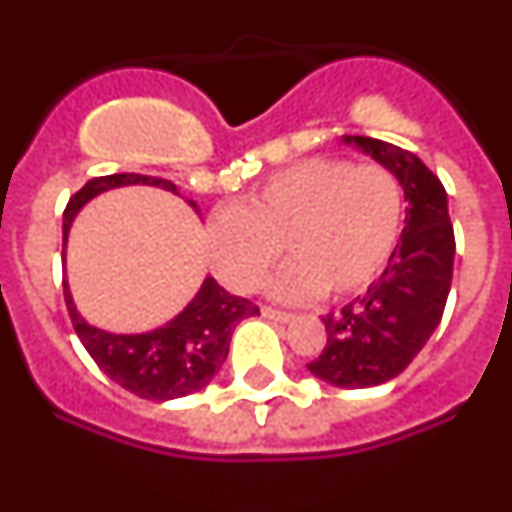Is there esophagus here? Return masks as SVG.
Masks as SVG:
<instances>
[{"instance_id": "34e87169", "label": "esophagus", "mask_w": 512, "mask_h": 512, "mask_svg": "<svg viewBox=\"0 0 512 512\" xmlns=\"http://www.w3.org/2000/svg\"><path fill=\"white\" fill-rule=\"evenodd\" d=\"M261 315L269 320H277V323H289V320H295V315H292V312L277 310V307H261Z\"/></svg>"}]
</instances>
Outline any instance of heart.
<instances>
[{
	"label": "heart",
	"mask_w": 512,
	"mask_h": 512,
	"mask_svg": "<svg viewBox=\"0 0 512 512\" xmlns=\"http://www.w3.org/2000/svg\"><path fill=\"white\" fill-rule=\"evenodd\" d=\"M400 179L379 164L307 158L269 176L238 207L215 212L207 248L217 277L233 292L259 287L282 246L292 264L271 295L302 300L348 297L382 274L402 233Z\"/></svg>",
	"instance_id": "b5f03b06"
}]
</instances>
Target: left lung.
I'll return each mask as SVG.
<instances>
[{"label": "left lung", "mask_w": 512, "mask_h": 512, "mask_svg": "<svg viewBox=\"0 0 512 512\" xmlns=\"http://www.w3.org/2000/svg\"><path fill=\"white\" fill-rule=\"evenodd\" d=\"M400 179L405 228L382 277L364 295L325 315L328 343L310 374L343 390L390 382L420 354L446 307L454 274V225L441 179L415 153L366 135H343Z\"/></svg>", "instance_id": "8db88e82"}]
</instances>
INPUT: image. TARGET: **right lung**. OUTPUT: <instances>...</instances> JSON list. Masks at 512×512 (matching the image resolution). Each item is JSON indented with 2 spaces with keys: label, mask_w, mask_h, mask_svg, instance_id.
<instances>
[{
  "label": "right lung",
  "mask_w": 512,
  "mask_h": 512,
  "mask_svg": "<svg viewBox=\"0 0 512 512\" xmlns=\"http://www.w3.org/2000/svg\"><path fill=\"white\" fill-rule=\"evenodd\" d=\"M130 184H146V187L179 194L176 184L158 176L110 174L89 179L63 210V243L69 241L71 223L81 207L102 192L130 187ZM187 202L194 212H200L197 202ZM63 297H66L76 336L84 343L89 356L97 361L99 369L133 395L158 402L205 390L215 379L217 369L228 359L235 325L259 315V307L251 300L230 295L212 277L202 282L200 292L179 315L146 333H110V330L87 323L76 310L66 279H63Z\"/></svg>",
  "instance_id": "obj_1"
}]
</instances>
